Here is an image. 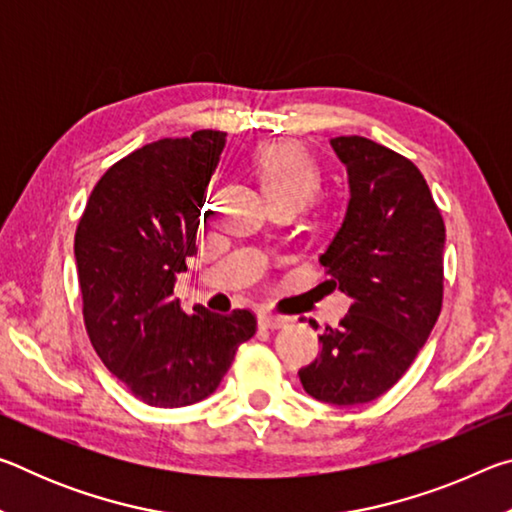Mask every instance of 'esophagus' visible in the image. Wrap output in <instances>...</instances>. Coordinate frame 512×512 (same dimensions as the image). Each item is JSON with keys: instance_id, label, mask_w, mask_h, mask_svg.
<instances>
[{"instance_id": "esophagus-1", "label": "esophagus", "mask_w": 512, "mask_h": 512, "mask_svg": "<svg viewBox=\"0 0 512 512\" xmlns=\"http://www.w3.org/2000/svg\"><path fill=\"white\" fill-rule=\"evenodd\" d=\"M289 323L287 316H275V314H259V327L264 329H280Z\"/></svg>"}]
</instances>
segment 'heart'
Masks as SVG:
<instances>
[{
    "label": "heart",
    "instance_id": "obj_1",
    "mask_svg": "<svg viewBox=\"0 0 512 512\" xmlns=\"http://www.w3.org/2000/svg\"><path fill=\"white\" fill-rule=\"evenodd\" d=\"M255 169L268 201L307 205L320 189V169L314 158L293 142L266 144L255 155Z\"/></svg>",
    "mask_w": 512,
    "mask_h": 512
}]
</instances>
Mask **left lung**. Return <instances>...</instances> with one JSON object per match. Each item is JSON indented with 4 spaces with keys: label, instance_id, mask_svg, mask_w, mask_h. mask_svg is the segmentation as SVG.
<instances>
[{
    "label": "left lung",
    "instance_id": "left-lung-1",
    "mask_svg": "<svg viewBox=\"0 0 512 512\" xmlns=\"http://www.w3.org/2000/svg\"><path fill=\"white\" fill-rule=\"evenodd\" d=\"M332 146L350 203L320 264L352 305L298 377L316 400L352 406L393 388L427 343L443 309L445 221L409 158L359 135Z\"/></svg>",
    "mask_w": 512,
    "mask_h": 512
}]
</instances>
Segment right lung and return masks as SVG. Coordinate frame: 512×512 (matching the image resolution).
<instances>
[{"mask_svg":"<svg viewBox=\"0 0 512 512\" xmlns=\"http://www.w3.org/2000/svg\"><path fill=\"white\" fill-rule=\"evenodd\" d=\"M225 133L158 140L112 164L94 185L74 235L83 323L99 359L137 400L178 409L219 388L253 311L180 309L176 273L196 255L205 187Z\"/></svg>","mask_w":512,"mask_h":512,"instance_id":"obj_1","label":"right lung"}]
</instances>
